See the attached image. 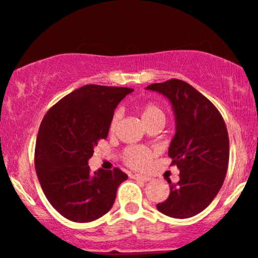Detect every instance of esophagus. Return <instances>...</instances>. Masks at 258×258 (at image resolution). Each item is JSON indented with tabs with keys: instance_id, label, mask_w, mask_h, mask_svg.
I'll list each match as a JSON object with an SVG mask.
<instances>
[{
	"instance_id": "esophagus-1",
	"label": "esophagus",
	"mask_w": 258,
	"mask_h": 258,
	"mask_svg": "<svg viewBox=\"0 0 258 258\" xmlns=\"http://www.w3.org/2000/svg\"><path fill=\"white\" fill-rule=\"evenodd\" d=\"M132 178L137 179V180H142V181H149V180H151L150 176L143 175V174H135V175H132Z\"/></svg>"
}]
</instances>
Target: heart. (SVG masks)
Returning <instances> with one entry per match:
<instances>
[{"label":"heart","mask_w":258,"mask_h":258,"mask_svg":"<svg viewBox=\"0 0 258 258\" xmlns=\"http://www.w3.org/2000/svg\"><path fill=\"white\" fill-rule=\"evenodd\" d=\"M139 113H141V117L147 126L149 123L154 122V121H164L166 116H164L163 110L154 102H149V103L144 104L143 107L139 108ZM119 113H115L111 117L110 121V131H115L117 126V121H119ZM123 161L127 166L135 169H144L147 168L148 164L153 160V153L147 148L143 147H130L123 151Z\"/></svg>","instance_id":"b5f03b06"}]
</instances>
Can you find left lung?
Listing matches in <instances>:
<instances>
[{
	"label": "left lung",
	"instance_id": "left-lung-1",
	"mask_svg": "<svg viewBox=\"0 0 258 258\" xmlns=\"http://www.w3.org/2000/svg\"><path fill=\"white\" fill-rule=\"evenodd\" d=\"M169 99L175 115V135L168 156L180 170L176 184H169V196L156 206L175 219H187L203 212L219 194L227 173L229 141L220 111L190 84L179 79L149 85Z\"/></svg>",
	"mask_w": 258,
	"mask_h": 258
}]
</instances>
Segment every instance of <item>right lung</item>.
Instances as JSON below:
<instances>
[{
	"label": "right lung",
	"mask_w": 258,
	"mask_h": 258,
	"mask_svg": "<svg viewBox=\"0 0 258 258\" xmlns=\"http://www.w3.org/2000/svg\"><path fill=\"white\" fill-rule=\"evenodd\" d=\"M133 89L85 85L46 111L35 150L39 184L63 218L90 222L113 207L119 185L128 178L119 168L90 172L89 160L109 132L114 109Z\"/></svg>",
	"instance_id": "add662e5"
}]
</instances>
